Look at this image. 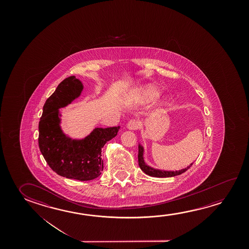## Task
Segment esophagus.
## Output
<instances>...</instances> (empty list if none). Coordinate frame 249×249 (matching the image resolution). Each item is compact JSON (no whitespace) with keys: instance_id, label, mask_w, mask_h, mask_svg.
<instances>
[{"instance_id":"esophagus-1","label":"esophagus","mask_w":249,"mask_h":249,"mask_svg":"<svg viewBox=\"0 0 249 249\" xmlns=\"http://www.w3.org/2000/svg\"><path fill=\"white\" fill-rule=\"evenodd\" d=\"M140 126H141V123L139 121H137V120H131L126 124V128L129 129V130H135V129H138Z\"/></svg>"}]
</instances>
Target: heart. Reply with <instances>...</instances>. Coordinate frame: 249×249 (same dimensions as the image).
<instances>
[{
    "mask_svg": "<svg viewBox=\"0 0 249 249\" xmlns=\"http://www.w3.org/2000/svg\"><path fill=\"white\" fill-rule=\"evenodd\" d=\"M160 94V90L155 87H146L142 90L143 98L147 101H151L156 98Z\"/></svg>",
    "mask_w": 249,
    "mask_h": 249,
    "instance_id": "b5f03b06",
    "label": "heart"
}]
</instances>
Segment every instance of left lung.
Instances as JSON below:
<instances>
[{
  "label": "left lung",
  "instance_id": "obj_1",
  "mask_svg": "<svg viewBox=\"0 0 249 249\" xmlns=\"http://www.w3.org/2000/svg\"><path fill=\"white\" fill-rule=\"evenodd\" d=\"M138 149L139 166H140L141 169H142L146 175L152 176V177L166 178V177H174V176H179V175H181L184 172L187 171L188 168H190L192 165L194 164V162H192L190 165H188V167L182 168V169H180V170H176V171H167V170L158 169V168L150 167L149 165H147V164L145 162V160H144L145 149H144V147H143L141 143H139Z\"/></svg>",
  "mask_w": 249,
  "mask_h": 249
}]
</instances>
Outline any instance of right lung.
<instances>
[{
	"label": "right lung",
	"mask_w": 249,
	"mask_h": 249,
	"mask_svg": "<svg viewBox=\"0 0 249 249\" xmlns=\"http://www.w3.org/2000/svg\"><path fill=\"white\" fill-rule=\"evenodd\" d=\"M84 89L75 77L66 78L47 99L39 123V147L47 163L59 176L82 181L101 176L102 148L114 138L121 126L95 127L82 139H72L61 128L60 109L79 98Z\"/></svg>",
	"instance_id": "right-lung-1"
}]
</instances>
